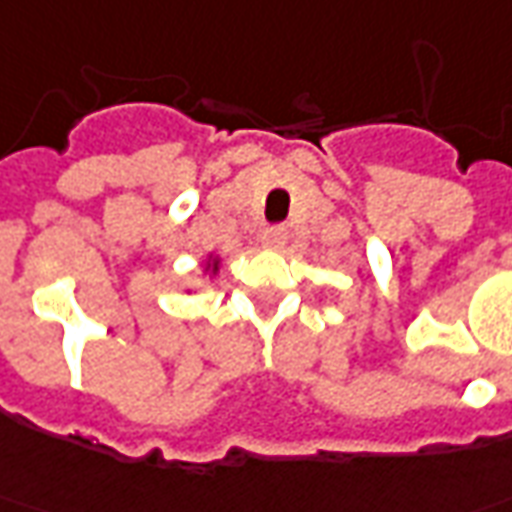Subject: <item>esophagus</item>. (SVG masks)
Masks as SVG:
<instances>
[{"instance_id":"1","label":"esophagus","mask_w":512,"mask_h":512,"mask_svg":"<svg viewBox=\"0 0 512 512\" xmlns=\"http://www.w3.org/2000/svg\"><path fill=\"white\" fill-rule=\"evenodd\" d=\"M285 241H287L285 227H271V230H266V233H263V244H266L268 249H279V246L285 244Z\"/></svg>"}]
</instances>
